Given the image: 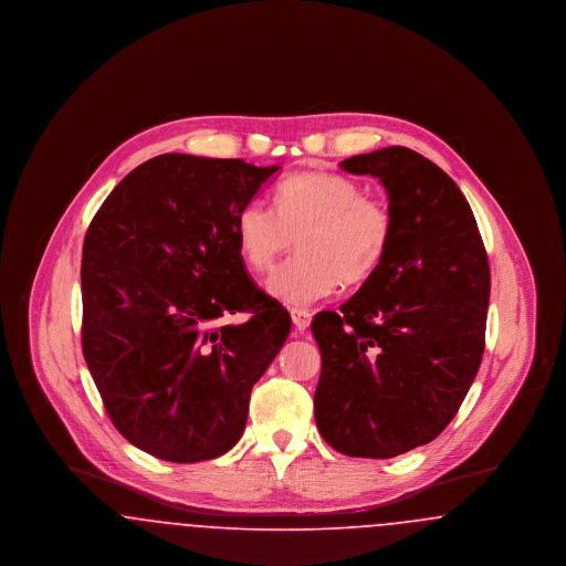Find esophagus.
I'll return each mask as SVG.
<instances>
[{
  "mask_svg": "<svg viewBox=\"0 0 566 566\" xmlns=\"http://www.w3.org/2000/svg\"><path fill=\"white\" fill-rule=\"evenodd\" d=\"M291 318L298 331H305L310 323H312V314L307 310H301V307H293L291 310Z\"/></svg>",
  "mask_w": 566,
  "mask_h": 566,
  "instance_id": "esophagus-1",
  "label": "esophagus"
}]
</instances>
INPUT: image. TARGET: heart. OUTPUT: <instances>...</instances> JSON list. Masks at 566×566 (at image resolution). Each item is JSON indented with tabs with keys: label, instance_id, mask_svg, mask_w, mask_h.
<instances>
[{
	"label": "heart",
	"instance_id": "heart-1",
	"mask_svg": "<svg viewBox=\"0 0 566 566\" xmlns=\"http://www.w3.org/2000/svg\"><path fill=\"white\" fill-rule=\"evenodd\" d=\"M275 210L248 201L235 218L245 268L268 273L293 248L298 254L268 280V293L286 305H312L333 295L344 280L360 284L384 263L395 218L381 199L367 197L348 176L305 171L273 192Z\"/></svg>",
	"mask_w": 566,
	"mask_h": 566
}]
</instances>
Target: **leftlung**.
I'll return each instance as SVG.
<instances>
[{"label":"left lung","mask_w":566,"mask_h":566,"mask_svg":"<svg viewBox=\"0 0 566 566\" xmlns=\"http://www.w3.org/2000/svg\"><path fill=\"white\" fill-rule=\"evenodd\" d=\"M388 192L395 233L379 270L312 333L323 356L314 416L346 457L392 458L432 441L484 356L490 268L457 182L405 146L342 161Z\"/></svg>","instance_id":"left-lung-1"}]
</instances>
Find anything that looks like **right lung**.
I'll use <instances>...</instances> for the list:
<instances>
[{
	"mask_svg": "<svg viewBox=\"0 0 566 566\" xmlns=\"http://www.w3.org/2000/svg\"><path fill=\"white\" fill-rule=\"evenodd\" d=\"M280 165L161 155L120 180L82 245V354L135 448L199 462L242 437L291 314L245 273L235 218ZM250 313L242 325L226 321Z\"/></svg>",
	"mask_w": 566,
	"mask_h": 566,
	"instance_id": "1",
	"label": "right lung"
}]
</instances>
